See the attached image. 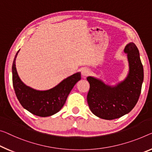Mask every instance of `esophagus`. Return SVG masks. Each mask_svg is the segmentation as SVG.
Instances as JSON below:
<instances>
[{
  "label": "esophagus",
  "mask_w": 152,
  "mask_h": 152,
  "mask_svg": "<svg viewBox=\"0 0 152 152\" xmlns=\"http://www.w3.org/2000/svg\"><path fill=\"white\" fill-rule=\"evenodd\" d=\"M90 73V71L87 68H83L81 70V75L83 77H86Z\"/></svg>",
  "instance_id": "esophagus-1"
}]
</instances>
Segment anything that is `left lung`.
<instances>
[{
  "label": "left lung",
  "mask_w": 152,
  "mask_h": 152,
  "mask_svg": "<svg viewBox=\"0 0 152 152\" xmlns=\"http://www.w3.org/2000/svg\"><path fill=\"white\" fill-rule=\"evenodd\" d=\"M128 73L124 79L115 86L88 76L90 90L87 100L95 115L104 120H114L126 115L134 108L141 94L144 73L138 48L132 42L126 45Z\"/></svg>",
  "instance_id": "obj_1"
}]
</instances>
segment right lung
Masks as SVG:
<instances>
[{"label":"right lung","mask_w":152,"mask_h":152,"mask_svg":"<svg viewBox=\"0 0 152 152\" xmlns=\"http://www.w3.org/2000/svg\"><path fill=\"white\" fill-rule=\"evenodd\" d=\"M18 51L12 65L13 86L16 96L25 109L34 115L48 117L58 113L66 102L70 92L81 79V73L77 72L63 79L51 89L38 90L29 87L21 80L15 66Z\"/></svg>","instance_id":"add662e5"}]
</instances>
